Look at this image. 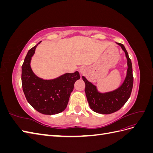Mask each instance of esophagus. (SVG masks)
I'll return each instance as SVG.
<instances>
[{
  "instance_id": "obj_1",
  "label": "esophagus",
  "mask_w": 153,
  "mask_h": 153,
  "mask_svg": "<svg viewBox=\"0 0 153 153\" xmlns=\"http://www.w3.org/2000/svg\"><path fill=\"white\" fill-rule=\"evenodd\" d=\"M79 71H80V73L83 74V73H84V72H85V69H84V68H80V69H79Z\"/></svg>"
}]
</instances>
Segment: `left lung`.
Listing matches in <instances>:
<instances>
[{
    "label": "left lung",
    "instance_id": "1",
    "mask_svg": "<svg viewBox=\"0 0 153 153\" xmlns=\"http://www.w3.org/2000/svg\"><path fill=\"white\" fill-rule=\"evenodd\" d=\"M116 43L121 46L125 52L128 61L126 76L121 86L113 91L101 93L98 92L94 85L88 81L85 77L82 76V79L85 84V95L90 108L94 112L98 114H110L121 109L122 106L126 103L131 93L133 76L131 59L129 57L128 52L124 46L121 43Z\"/></svg>",
    "mask_w": 153,
    "mask_h": 153
}]
</instances>
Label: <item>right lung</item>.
Returning <instances> with one entry per match:
<instances>
[{"mask_svg":"<svg viewBox=\"0 0 153 153\" xmlns=\"http://www.w3.org/2000/svg\"><path fill=\"white\" fill-rule=\"evenodd\" d=\"M38 44L29 50L22 66L23 91L29 103L38 112L46 115L57 114L66 109L74 84L80 76L75 71L52 80L37 76L30 68V61Z\"/></svg>","mask_w":153,"mask_h":153,"instance_id":"right-lung-1","label":"right lung"}]
</instances>
